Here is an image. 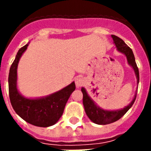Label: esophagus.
I'll return each mask as SVG.
<instances>
[{
    "label": "esophagus",
    "mask_w": 151,
    "mask_h": 151,
    "mask_svg": "<svg viewBox=\"0 0 151 151\" xmlns=\"http://www.w3.org/2000/svg\"><path fill=\"white\" fill-rule=\"evenodd\" d=\"M84 83H85V81L81 77H78L75 79V84L77 87H81Z\"/></svg>",
    "instance_id": "34e87169"
}]
</instances>
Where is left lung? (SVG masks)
Here are the masks:
<instances>
[{"instance_id": "obj_1", "label": "left lung", "mask_w": 151, "mask_h": 151, "mask_svg": "<svg viewBox=\"0 0 151 151\" xmlns=\"http://www.w3.org/2000/svg\"><path fill=\"white\" fill-rule=\"evenodd\" d=\"M113 37L114 42L115 45L117 47V50L119 52L124 53L127 57V60L130 66H132L135 73H136V78H137V83L139 81V69L136 65V60H135V56H134L133 52L131 48L124 43V41L115 35H111ZM81 92L83 93V105L85 107V110L86 114L88 117L92 122L97 124H107L113 123V122H117L121 117L124 116L128 110L132 107L133 105L134 102L136 100V94H135L133 100L132 101L131 103L129 106H127L124 109L119 110H115V111H110V110H105L97 106L95 103L92 101V99L88 96V95L86 92L84 88H81Z\"/></svg>"}]
</instances>
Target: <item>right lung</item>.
<instances>
[{"label":"right lung","mask_w":151,"mask_h":151,"mask_svg":"<svg viewBox=\"0 0 151 151\" xmlns=\"http://www.w3.org/2000/svg\"><path fill=\"white\" fill-rule=\"evenodd\" d=\"M27 46L28 45H26L19 50L9 70L8 91L11 104L15 113L29 124L38 127L52 126L63 114L66 102L76 88L75 83L72 82L59 92L45 98L33 99L22 96L16 86L17 66Z\"/></svg>","instance_id":"add662e5"}]
</instances>
